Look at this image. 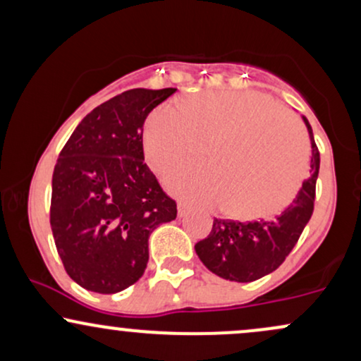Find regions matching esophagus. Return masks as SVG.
<instances>
[{
    "instance_id": "34e87169",
    "label": "esophagus",
    "mask_w": 361,
    "mask_h": 361,
    "mask_svg": "<svg viewBox=\"0 0 361 361\" xmlns=\"http://www.w3.org/2000/svg\"><path fill=\"white\" fill-rule=\"evenodd\" d=\"M188 212H190V207L186 205V204H178V217H186V215H188Z\"/></svg>"
}]
</instances>
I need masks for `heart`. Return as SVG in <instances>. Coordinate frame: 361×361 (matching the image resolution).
Here are the masks:
<instances>
[{
    "mask_svg": "<svg viewBox=\"0 0 361 361\" xmlns=\"http://www.w3.org/2000/svg\"><path fill=\"white\" fill-rule=\"evenodd\" d=\"M166 180L173 193L202 205H222L239 219L271 217L299 192L307 173L304 130L288 111L256 91H207L180 109L163 105L144 127V156L156 173L198 159Z\"/></svg>",
    "mask_w": 361,
    "mask_h": 361,
    "instance_id": "1",
    "label": "heart"
}]
</instances>
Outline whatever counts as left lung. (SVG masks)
<instances>
[{"label": "left lung", "mask_w": 361, "mask_h": 361, "mask_svg": "<svg viewBox=\"0 0 361 361\" xmlns=\"http://www.w3.org/2000/svg\"><path fill=\"white\" fill-rule=\"evenodd\" d=\"M310 135L312 157L310 176L304 180L299 193L280 215L270 221L239 222L214 219L205 239L195 244L202 263L221 279L247 283L275 271L299 241L302 231L314 212L316 181L319 175V149L314 142L312 128L304 117Z\"/></svg>", "instance_id": "1"}]
</instances>
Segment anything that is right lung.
Returning a JSON list of instances; mask_svg holds the SVG:
<instances>
[{"mask_svg":"<svg viewBox=\"0 0 361 361\" xmlns=\"http://www.w3.org/2000/svg\"><path fill=\"white\" fill-rule=\"evenodd\" d=\"M176 88L123 91L91 110L52 175L51 227L64 270L82 288L117 293L149 261V235L175 221L176 202L144 163L147 115Z\"/></svg>","mask_w":361,"mask_h":361,"instance_id":"right-lung-1","label":"right lung"}]
</instances>
